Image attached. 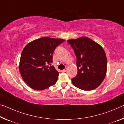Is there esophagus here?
Wrapping results in <instances>:
<instances>
[{
    "instance_id": "esophagus-1",
    "label": "esophagus",
    "mask_w": 124,
    "mask_h": 124,
    "mask_svg": "<svg viewBox=\"0 0 124 124\" xmlns=\"http://www.w3.org/2000/svg\"><path fill=\"white\" fill-rule=\"evenodd\" d=\"M67 68H66L65 69H64L63 70H62L61 72H66L67 71Z\"/></svg>"
}]
</instances>
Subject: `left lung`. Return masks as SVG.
Segmentation results:
<instances>
[{"instance_id":"obj_1","label":"left lung","mask_w":124,"mask_h":124,"mask_svg":"<svg viewBox=\"0 0 124 124\" xmlns=\"http://www.w3.org/2000/svg\"><path fill=\"white\" fill-rule=\"evenodd\" d=\"M77 58L78 73L72 84L83 90H93L101 85L107 70V60L103 48L85 36L67 41Z\"/></svg>"}]
</instances>
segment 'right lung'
Listing matches in <instances>:
<instances>
[{
  "instance_id": "1",
  "label": "right lung",
  "mask_w": 124,
  "mask_h": 124,
  "mask_svg": "<svg viewBox=\"0 0 124 124\" xmlns=\"http://www.w3.org/2000/svg\"><path fill=\"white\" fill-rule=\"evenodd\" d=\"M65 40L43 37L27 44L21 53L19 71L29 87L37 90L47 89L54 85L59 73L51 63L54 49Z\"/></svg>"
}]
</instances>
